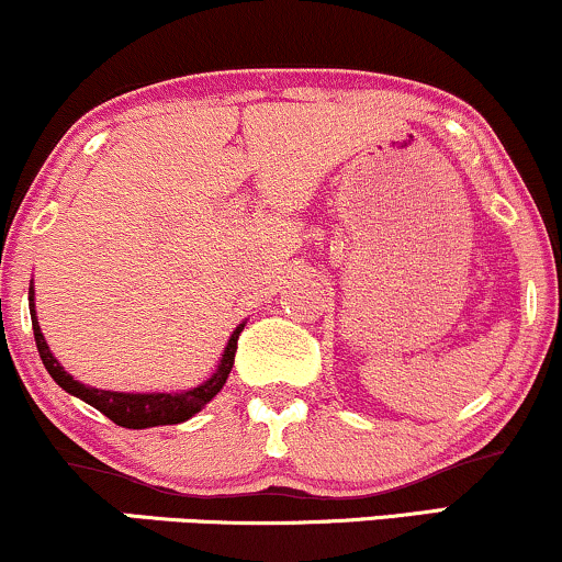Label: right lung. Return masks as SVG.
<instances>
[{
  "label": "right lung",
  "mask_w": 562,
  "mask_h": 562,
  "mask_svg": "<svg viewBox=\"0 0 562 562\" xmlns=\"http://www.w3.org/2000/svg\"><path fill=\"white\" fill-rule=\"evenodd\" d=\"M31 322H33V337H36L38 356H42L46 371L52 374V380L59 384L65 392L80 397V401L93 405V408L101 411L106 418H112L117 427L125 429H148V427H165V424H180L188 422V418L199 414L204 405L212 401V397L225 387L229 371H233L235 363V350H238V337L246 324L235 327V333L229 335L225 353H222V361L216 371L204 384L193 390L182 392H112V390H97L88 387V384H80L72 380L67 371L59 367L57 358L52 356L49 346H46L42 327H38L36 308H33V288H31Z\"/></svg>",
  "instance_id": "add662e5"
}]
</instances>
